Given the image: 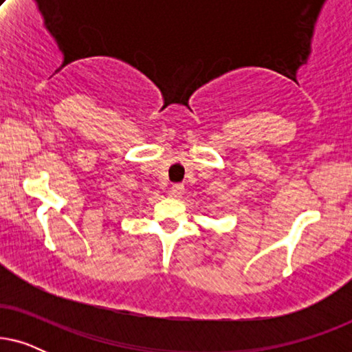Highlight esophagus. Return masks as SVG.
Here are the masks:
<instances>
[{"instance_id": "esophagus-1", "label": "esophagus", "mask_w": 352, "mask_h": 352, "mask_svg": "<svg viewBox=\"0 0 352 352\" xmlns=\"http://www.w3.org/2000/svg\"><path fill=\"white\" fill-rule=\"evenodd\" d=\"M170 194L173 197H181L182 194H184V186H182V184H173L171 189H170Z\"/></svg>"}]
</instances>
